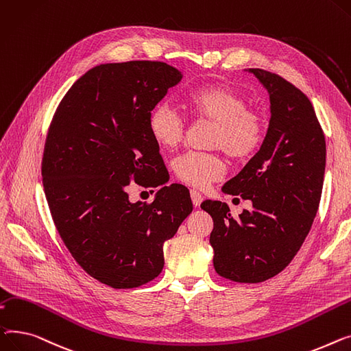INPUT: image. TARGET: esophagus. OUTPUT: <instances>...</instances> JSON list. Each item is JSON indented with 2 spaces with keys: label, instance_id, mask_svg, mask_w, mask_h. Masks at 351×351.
<instances>
[{
  "label": "esophagus",
  "instance_id": "1",
  "mask_svg": "<svg viewBox=\"0 0 351 351\" xmlns=\"http://www.w3.org/2000/svg\"><path fill=\"white\" fill-rule=\"evenodd\" d=\"M190 194H191V199H193L194 207H199L201 202H202V195L197 190H191Z\"/></svg>",
  "mask_w": 351,
  "mask_h": 351
}]
</instances>
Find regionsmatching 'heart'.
Listing matches in <instances>:
<instances>
[{
	"label": "heart",
	"mask_w": 351,
	"mask_h": 351,
	"mask_svg": "<svg viewBox=\"0 0 351 351\" xmlns=\"http://www.w3.org/2000/svg\"><path fill=\"white\" fill-rule=\"evenodd\" d=\"M185 105L193 116L213 123L210 146L221 149L234 161H245L261 147L265 136V121L261 114L246 109L245 97L228 86H205L191 92ZM149 132L162 149H174L185 133L181 113L161 101L149 114ZM176 176L185 184L205 187L225 174V162L219 153L187 152L173 161Z\"/></svg>",
	"instance_id": "obj_1"
}]
</instances>
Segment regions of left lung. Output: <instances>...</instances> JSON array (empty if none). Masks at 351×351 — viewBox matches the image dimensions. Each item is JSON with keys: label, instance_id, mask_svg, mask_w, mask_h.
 <instances>
[{"label": "left lung", "instance_id": "left-lung-1", "mask_svg": "<svg viewBox=\"0 0 351 351\" xmlns=\"http://www.w3.org/2000/svg\"><path fill=\"white\" fill-rule=\"evenodd\" d=\"M254 73L269 93L271 120L259 152L222 187L252 202L235 219L221 201L201 208L214 221L210 243L218 275L241 283L274 278L291 263L312 228L322 197L326 140L307 96L263 69Z\"/></svg>", "mask_w": 351, "mask_h": 351}]
</instances>
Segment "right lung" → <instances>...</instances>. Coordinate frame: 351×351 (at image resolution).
Returning a JSON list of instances; mask_svg holds the SVG:
<instances>
[{"label": "right lung", "mask_w": 351, "mask_h": 351, "mask_svg": "<svg viewBox=\"0 0 351 351\" xmlns=\"http://www.w3.org/2000/svg\"><path fill=\"white\" fill-rule=\"evenodd\" d=\"M181 77L164 62L97 65L72 85L49 126L43 178L52 219L84 271L114 289L157 278L164 242L193 211L181 184L164 185L149 205L126 190L169 181L147 121Z\"/></svg>", "instance_id": "add662e5"}]
</instances>
